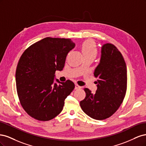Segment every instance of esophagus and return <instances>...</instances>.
Segmentation results:
<instances>
[{"mask_svg":"<svg viewBox=\"0 0 146 146\" xmlns=\"http://www.w3.org/2000/svg\"><path fill=\"white\" fill-rule=\"evenodd\" d=\"M82 87L80 86H79L77 84H76V86H75V90H79Z\"/></svg>","mask_w":146,"mask_h":146,"instance_id":"esophagus-1","label":"esophagus"}]
</instances>
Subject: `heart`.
Segmentation results:
<instances>
[{"label": "heart", "instance_id": "1", "mask_svg": "<svg viewBox=\"0 0 146 146\" xmlns=\"http://www.w3.org/2000/svg\"><path fill=\"white\" fill-rule=\"evenodd\" d=\"M82 51L84 56H92L94 58L98 53L96 44L92 40H87L82 44Z\"/></svg>", "mask_w": 146, "mask_h": 146}]
</instances>
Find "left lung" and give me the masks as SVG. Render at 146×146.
Listing matches in <instances>:
<instances>
[{
    "instance_id": "8db88e82",
    "label": "left lung",
    "mask_w": 146,
    "mask_h": 146,
    "mask_svg": "<svg viewBox=\"0 0 146 146\" xmlns=\"http://www.w3.org/2000/svg\"><path fill=\"white\" fill-rule=\"evenodd\" d=\"M99 65L94 75L98 80L95 94L85 88L86 97L80 105L88 116L96 120L111 116L120 107L127 91V75L125 60L112 44L103 45Z\"/></svg>"
}]
</instances>
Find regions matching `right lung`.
Segmentation results:
<instances>
[{
	"label": "right lung",
	"mask_w": 146,
	"mask_h": 146,
	"mask_svg": "<svg viewBox=\"0 0 146 146\" xmlns=\"http://www.w3.org/2000/svg\"><path fill=\"white\" fill-rule=\"evenodd\" d=\"M75 47L70 39L47 37L26 49L17 63L16 83L21 105L29 116L50 121L63 110L64 100L75 88L69 80L54 83L56 70H62L66 56Z\"/></svg>",
	"instance_id": "obj_1"
}]
</instances>
